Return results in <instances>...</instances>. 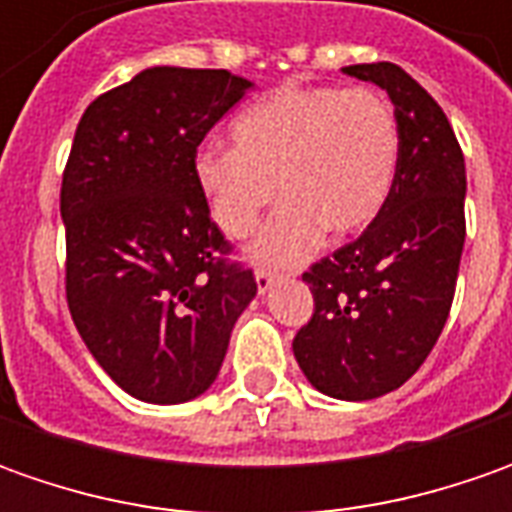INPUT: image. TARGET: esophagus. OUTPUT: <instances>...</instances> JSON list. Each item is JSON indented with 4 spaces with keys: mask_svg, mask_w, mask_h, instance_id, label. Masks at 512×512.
<instances>
[{
    "mask_svg": "<svg viewBox=\"0 0 512 512\" xmlns=\"http://www.w3.org/2000/svg\"><path fill=\"white\" fill-rule=\"evenodd\" d=\"M256 287H259V293H267L270 287H273V282H276V276L270 273V270H265V267H256Z\"/></svg>",
    "mask_w": 512,
    "mask_h": 512,
    "instance_id": "esophagus-1",
    "label": "esophagus"
}]
</instances>
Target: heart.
Here are the masks:
<instances>
[{
  "label": "heart",
  "instance_id": "b5f03b06",
  "mask_svg": "<svg viewBox=\"0 0 512 512\" xmlns=\"http://www.w3.org/2000/svg\"><path fill=\"white\" fill-rule=\"evenodd\" d=\"M230 142L196 153V187L233 239L256 230L279 187L285 202L253 245L265 265L305 259L325 230L347 236L370 225L399 168L396 113L370 88L282 85L230 122Z\"/></svg>",
  "mask_w": 512,
  "mask_h": 512
}]
</instances>
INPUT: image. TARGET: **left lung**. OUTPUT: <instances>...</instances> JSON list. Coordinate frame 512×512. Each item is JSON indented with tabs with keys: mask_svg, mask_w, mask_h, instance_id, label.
<instances>
[{
	"mask_svg": "<svg viewBox=\"0 0 512 512\" xmlns=\"http://www.w3.org/2000/svg\"><path fill=\"white\" fill-rule=\"evenodd\" d=\"M382 88L399 122V168L364 233L307 270L313 319L293 356L319 393L367 402L427 359L453 305L464 247V156L436 99L399 65L342 68Z\"/></svg>",
	"mask_w": 512,
	"mask_h": 512,
	"instance_id": "obj_1",
	"label": "left lung"
}]
</instances>
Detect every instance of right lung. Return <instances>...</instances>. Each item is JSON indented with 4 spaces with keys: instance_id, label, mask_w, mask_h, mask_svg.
Returning a JSON list of instances; mask_svg holds the SVG:
<instances>
[{
    "instance_id": "1",
    "label": "right lung",
    "mask_w": 512,
    "mask_h": 512,
    "mask_svg": "<svg viewBox=\"0 0 512 512\" xmlns=\"http://www.w3.org/2000/svg\"><path fill=\"white\" fill-rule=\"evenodd\" d=\"M250 88L227 70L156 65L93 99L73 136L62 176L70 316L139 402L202 396L256 296L193 176L207 130Z\"/></svg>"
}]
</instances>
